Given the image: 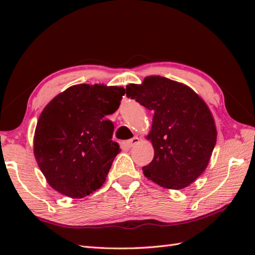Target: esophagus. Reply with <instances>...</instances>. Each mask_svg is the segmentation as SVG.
<instances>
[{
    "label": "esophagus",
    "instance_id": "obj_1",
    "mask_svg": "<svg viewBox=\"0 0 255 255\" xmlns=\"http://www.w3.org/2000/svg\"><path fill=\"white\" fill-rule=\"evenodd\" d=\"M139 142V138L138 137H133V138H131V139H129V140H127L126 141V143H127V145L128 147H133L134 144H137Z\"/></svg>",
    "mask_w": 255,
    "mask_h": 255
}]
</instances>
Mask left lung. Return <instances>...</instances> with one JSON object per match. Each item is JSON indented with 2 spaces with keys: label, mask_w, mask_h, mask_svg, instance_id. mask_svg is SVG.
<instances>
[{
  "label": "left lung",
  "mask_w": 255,
  "mask_h": 255,
  "mask_svg": "<svg viewBox=\"0 0 255 255\" xmlns=\"http://www.w3.org/2000/svg\"><path fill=\"white\" fill-rule=\"evenodd\" d=\"M128 97L153 112L148 139L153 160L142 167L144 176L158 185L182 189L208 165L217 140L208 106L187 85L163 77L145 78L126 86Z\"/></svg>",
  "instance_id": "obj_1"
}]
</instances>
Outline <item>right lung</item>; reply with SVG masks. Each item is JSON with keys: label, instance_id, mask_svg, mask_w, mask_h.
Segmentation results:
<instances>
[{"label": "right lung", "instance_id": "add662e5", "mask_svg": "<svg viewBox=\"0 0 255 255\" xmlns=\"http://www.w3.org/2000/svg\"><path fill=\"white\" fill-rule=\"evenodd\" d=\"M122 86L78 84L50 101L41 112L34 136V154L49 185L66 196L82 198L102 187L115 156V113Z\"/></svg>", "mask_w": 255, "mask_h": 255}]
</instances>
